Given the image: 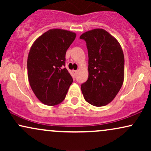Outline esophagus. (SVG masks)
<instances>
[{"instance_id":"1","label":"esophagus","mask_w":151,"mask_h":151,"mask_svg":"<svg viewBox=\"0 0 151 151\" xmlns=\"http://www.w3.org/2000/svg\"><path fill=\"white\" fill-rule=\"evenodd\" d=\"M73 73H74V74H77V70H73Z\"/></svg>"}]
</instances>
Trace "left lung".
<instances>
[{
  "label": "left lung",
  "instance_id": "left-lung-1",
  "mask_svg": "<svg viewBox=\"0 0 151 151\" xmlns=\"http://www.w3.org/2000/svg\"><path fill=\"white\" fill-rule=\"evenodd\" d=\"M89 57L87 81L81 85L84 99L95 106L111 102L124 80V55L114 36L101 28L84 32Z\"/></svg>",
  "mask_w": 151,
  "mask_h": 151
}]
</instances>
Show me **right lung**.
I'll list each match as a JSON object with an SVG mask.
<instances>
[{
	"mask_svg": "<svg viewBox=\"0 0 151 151\" xmlns=\"http://www.w3.org/2000/svg\"><path fill=\"white\" fill-rule=\"evenodd\" d=\"M75 32L51 29L31 46L27 67L31 89L42 104L55 106L64 101L73 79L65 66V55Z\"/></svg>",
	"mask_w": 151,
	"mask_h": 151,
	"instance_id": "add662e5",
	"label": "right lung"
}]
</instances>
